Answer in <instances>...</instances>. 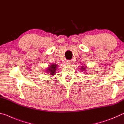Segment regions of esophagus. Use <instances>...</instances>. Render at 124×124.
<instances>
[{
    "label": "esophagus",
    "mask_w": 124,
    "mask_h": 124,
    "mask_svg": "<svg viewBox=\"0 0 124 124\" xmlns=\"http://www.w3.org/2000/svg\"><path fill=\"white\" fill-rule=\"evenodd\" d=\"M72 61H71V60H68V61H67L66 62L67 65H70L71 63H72Z\"/></svg>",
    "instance_id": "esophagus-1"
}]
</instances>
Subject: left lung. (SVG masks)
<instances>
[{"label":"left lung","instance_id":"1","mask_svg":"<svg viewBox=\"0 0 124 124\" xmlns=\"http://www.w3.org/2000/svg\"><path fill=\"white\" fill-rule=\"evenodd\" d=\"M81 70H86V69H85V67H84V66H82V67H81Z\"/></svg>","mask_w":124,"mask_h":124}]
</instances>
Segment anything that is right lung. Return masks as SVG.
I'll list each match as a JSON object with an SVG mask.
<instances>
[{"instance_id": "obj_1", "label": "right lung", "mask_w": 124, "mask_h": 124, "mask_svg": "<svg viewBox=\"0 0 124 124\" xmlns=\"http://www.w3.org/2000/svg\"><path fill=\"white\" fill-rule=\"evenodd\" d=\"M57 65H56V64L52 63L47 70V72H49L51 75H54L56 73V70H57Z\"/></svg>"}]
</instances>
